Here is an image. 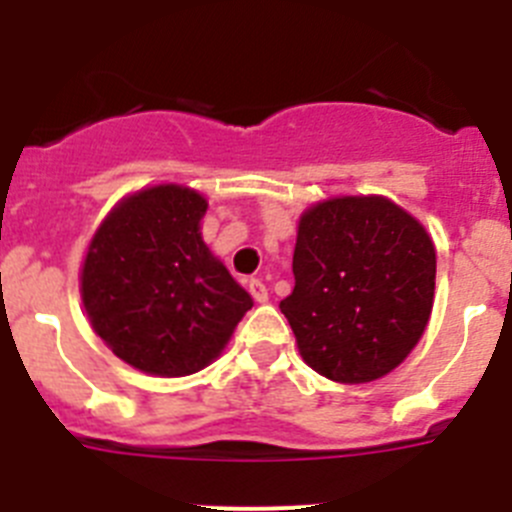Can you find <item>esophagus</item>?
Returning <instances> with one entry per match:
<instances>
[{"label": "esophagus", "instance_id": "esophagus-1", "mask_svg": "<svg viewBox=\"0 0 512 512\" xmlns=\"http://www.w3.org/2000/svg\"><path fill=\"white\" fill-rule=\"evenodd\" d=\"M248 292H251V297L256 302L269 300V289H266V284L261 282V279H251V282H248Z\"/></svg>", "mask_w": 512, "mask_h": 512}]
</instances>
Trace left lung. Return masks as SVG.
<instances>
[{"label": "left lung", "mask_w": 512, "mask_h": 512, "mask_svg": "<svg viewBox=\"0 0 512 512\" xmlns=\"http://www.w3.org/2000/svg\"><path fill=\"white\" fill-rule=\"evenodd\" d=\"M295 289L279 302L307 366L361 384L408 359L433 310L436 248L384 197H336L300 217Z\"/></svg>", "instance_id": "left-lung-1"}]
</instances>
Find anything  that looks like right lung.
<instances>
[{
    "label": "right lung",
    "instance_id": "1",
    "mask_svg": "<svg viewBox=\"0 0 512 512\" xmlns=\"http://www.w3.org/2000/svg\"><path fill=\"white\" fill-rule=\"evenodd\" d=\"M202 194L158 184L120 202L81 269L92 328L125 364L187 377L220 356L253 300L205 246Z\"/></svg>",
    "mask_w": 512,
    "mask_h": 512
}]
</instances>
